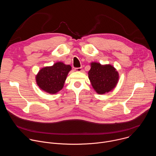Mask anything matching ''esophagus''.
Masks as SVG:
<instances>
[{
	"label": "esophagus",
	"instance_id": "1",
	"mask_svg": "<svg viewBox=\"0 0 156 156\" xmlns=\"http://www.w3.org/2000/svg\"><path fill=\"white\" fill-rule=\"evenodd\" d=\"M75 70L76 72H81L82 71V67H79V68H75Z\"/></svg>",
	"mask_w": 156,
	"mask_h": 156
}]
</instances>
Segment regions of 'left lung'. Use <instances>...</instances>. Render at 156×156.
<instances>
[{
    "mask_svg": "<svg viewBox=\"0 0 156 156\" xmlns=\"http://www.w3.org/2000/svg\"><path fill=\"white\" fill-rule=\"evenodd\" d=\"M91 65L88 77L94 90L98 94H102L113 90L119 80V73L114 66L102 65L96 62L91 63Z\"/></svg>",
    "mask_w": 156,
    "mask_h": 156,
    "instance_id": "obj_1",
    "label": "left lung"
}]
</instances>
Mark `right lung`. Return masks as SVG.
<instances>
[{
    "label": "right lung",
    "instance_id": "1",
    "mask_svg": "<svg viewBox=\"0 0 156 156\" xmlns=\"http://www.w3.org/2000/svg\"><path fill=\"white\" fill-rule=\"evenodd\" d=\"M72 67L62 62L55 63L52 66L42 69L36 75V82L43 91L55 94L63 87L65 81Z\"/></svg>",
    "mask_w": 156,
    "mask_h": 156
}]
</instances>
